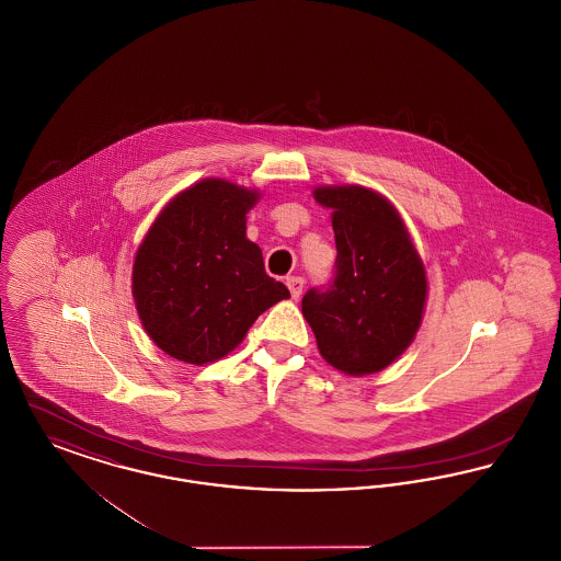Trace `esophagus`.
<instances>
[{"label": "esophagus", "instance_id": "1", "mask_svg": "<svg viewBox=\"0 0 561 561\" xmlns=\"http://www.w3.org/2000/svg\"><path fill=\"white\" fill-rule=\"evenodd\" d=\"M286 286L290 288V294H293L294 300H298L300 298V294H302V286H305V279L302 277H288L286 279Z\"/></svg>", "mask_w": 561, "mask_h": 561}]
</instances>
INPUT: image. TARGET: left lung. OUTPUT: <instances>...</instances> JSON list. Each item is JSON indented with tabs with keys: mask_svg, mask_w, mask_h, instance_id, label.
Returning a JSON list of instances; mask_svg holds the SVG:
<instances>
[{
	"mask_svg": "<svg viewBox=\"0 0 561 561\" xmlns=\"http://www.w3.org/2000/svg\"><path fill=\"white\" fill-rule=\"evenodd\" d=\"M332 210L336 277L302 296L321 357L348 376L380 373L412 345L425 316L427 271L398 208L362 185H320Z\"/></svg>",
	"mask_w": 561,
	"mask_h": 561,
	"instance_id": "obj_1",
	"label": "left lung"
}]
</instances>
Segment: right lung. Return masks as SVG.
Segmentation results:
<instances>
[{"mask_svg":"<svg viewBox=\"0 0 561 561\" xmlns=\"http://www.w3.org/2000/svg\"><path fill=\"white\" fill-rule=\"evenodd\" d=\"M259 188L202 179L174 195L140 241L133 265L138 320L158 347L193 366L240 345L261 313L290 298L245 238Z\"/></svg>","mask_w":561,"mask_h":561,"instance_id":"right-lung-1","label":"right lung"}]
</instances>
